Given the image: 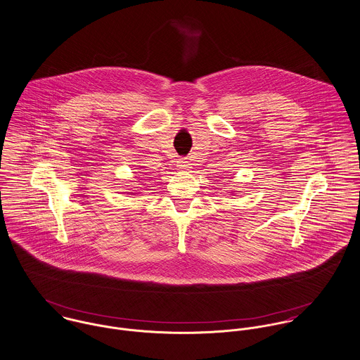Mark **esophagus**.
<instances>
[{"instance_id":"esophagus-1","label":"esophagus","mask_w":360,"mask_h":360,"mask_svg":"<svg viewBox=\"0 0 360 360\" xmlns=\"http://www.w3.org/2000/svg\"><path fill=\"white\" fill-rule=\"evenodd\" d=\"M178 168L179 169H188L189 168V161H186V159H181L178 161Z\"/></svg>"}]
</instances>
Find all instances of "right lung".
Here are the masks:
<instances>
[{
    "label": "right lung",
    "instance_id": "obj_1",
    "mask_svg": "<svg viewBox=\"0 0 360 360\" xmlns=\"http://www.w3.org/2000/svg\"><path fill=\"white\" fill-rule=\"evenodd\" d=\"M131 193H132V192H131Z\"/></svg>",
    "mask_w": 360,
    "mask_h": 360
}]
</instances>
